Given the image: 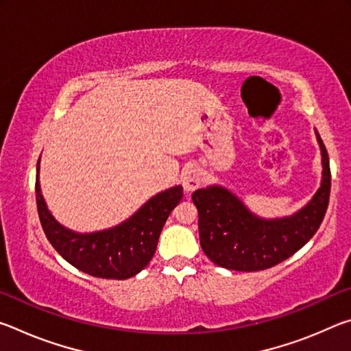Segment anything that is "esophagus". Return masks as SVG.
Masks as SVG:
<instances>
[{
    "label": "esophagus",
    "instance_id": "obj_1",
    "mask_svg": "<svg viewBox=\"0 0 351 351\" xmlns=\"http://www.w3.org/2000/svg\"><path fill=\"white\" fill-rule=\"evenodd\" d=\"M201 182H203V173H201V170L192 167L182 175V187L187 193L197 190L201 186Z\"/></svg>",
    "mask_w": 351,
    "mask_h": 351
}]
</instances>
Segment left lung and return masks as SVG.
Segmentation results:
<instances>
[{"label": "left lung", "mask_w": 351, "mask_h": 351, "mask_svg": "<svg viewBox=\"0 0 351 351\" xmlns=\"http://www.w3.org/2000/svg\"><path fill=\"white\" fill-rule=\"evenodd\" d=\"M322 158L320 187L291 215L265 218L229 189L212 184L192 193L198 209L199 243L213 263L243 272L268 269L295 254L317 232L330 199L328 153L314 128Z\"/></svg>", "instance_id": "8db88e82"}]
</instances>
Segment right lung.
I'll return each mask as SVG.
<instances>
[{
	"instance_id": "add662e5",
	"label": "right lung",
	"mask_w": 351,
	"mask_h": 351,
	"mask_svg": "<svg viewBox=\"0 0 351 351\" xmlns=\"http://www.w3.org/2000/svg\"><path fill=\"white\" fill-rule=\"evenodd\" d=\"M35 193L47 240L68 263L94 277L125 280L150 263L164 224L182 198V186L158 192L122 223L93 232L66 228L47 209L40 186V159Z\"/></svg>"
}]
</instances>
